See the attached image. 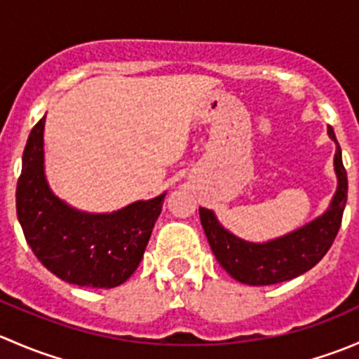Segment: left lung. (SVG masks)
Here are the masks:
<instances>
[{"mask_svg": "<svg viewBox=\"0 0 359 359\" xmlns=\"http://www.w3.org/2000/svg\"><path fill=\"white\" fill-rule=\"evenodd\" d=\"M328 135L337 144L334 165L339 186L327 212L313 222L267 243H252L224 229L212 210L200 208L201 226L208 238L210 248L220 266L236 281L262 287L293 280L316 266L330 250L346 208L347 173L332 126H328Z\"/></svg>", "mask_w": 359, "mask_h": 359, "instance_id": "8db88e82", "label": "left lung"}]
</instances>
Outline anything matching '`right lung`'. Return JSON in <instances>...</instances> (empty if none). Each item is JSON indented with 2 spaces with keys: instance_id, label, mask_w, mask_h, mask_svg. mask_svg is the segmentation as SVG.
I'll list each match as a JSON object with an SVG mask.
<instances>
[{
  "instance_id": "obj_1",
  "label": "right lung",
  "mask_w": 359,
  "mask_h": 359,
  "mask_svg": "<svg viewBox=\"0 0 359 359\" xmlns=\"http://www.w3.org/2000/svg\"><path fill=\"white\" fill-rule=\"evenodd\" d=\"M43 130L45 118L29 133L17 182V217L25 241L39 262L67 283L86 288L125 283L142 260L166 194L112 213L72 208L46 182Z\"/></svg>"
}]
</instances>
